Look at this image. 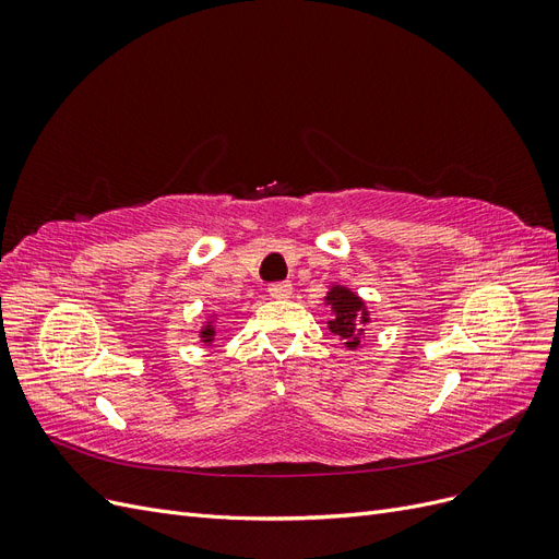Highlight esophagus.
I'll list each match as a JSON object with an SVG mask.
<instances>
[{
  "label": "esophagus",
  "mask_w": 559,
  "mask_h": 559,
  "mask_svg": "<svg viewBox=\"0 0 559 559\" xmlns=\"http://www.w3.org/2000/svg\"><path fill=\"white\" fill-rule=\"evenodd\" d=\"M267 294H270V298H275V300H286V298H292L294 289H292L289 282H275V284L267 286Z\"/></svg>",
  "instance_id": "esophagus-1"
}]
</instances>
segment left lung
<instances>
[{"mask_svg": "<svg viewBox=\"0 0 559 559\" xmlns=\"http://www.w3.org/2000/svg\"><path fill=\"white\" fill-rule=\"evenodd\" d=\"M324 300L333 310V319L329 321L331 333H335L341 341H345V347L357 349L361 345V335H364V329H359V324H368L370 321L366 302L357 294L349 292L347 286H341V284H333Z\"/></svg>", "mask_w": 559, "mask_h": 559, "instance_id": "8db88e82", "label": "left lung"}]
</instances>
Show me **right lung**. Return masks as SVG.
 <instances>
[{
    "label": "right lung",
    "mask_w": 559,
    "mask_h": 559,
    "mask_svg": "<svg viewBox=\"0 0 559 559\" xmlns=\"http://www.w3.org/2000/svg\"><path fill=\"white\" fill-rule=\"evenodd\" d=\"M214 335H216V329L212 326V321H207V324L200 329V341L205 343V345H210L214 341Z\"/></svg>",
    "instance_id": "right-lung-1"
}]
</instances>
